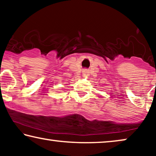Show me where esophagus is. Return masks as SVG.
I'll list each match as a JSON object with an SVG mask.
<instances>
[{"label":"esophagus","mask_w":156,"mask_h":156,"mask_svg":"<svg viewBox=\"0 0 156 156\" xmlns=\"http://www.w3.org/2000/svg\"><path fill=\"white\" fill-rule=\"evenodd\" d=\"M82 72H83V74H84V75H89V71H88V69H83Z\"/></svg>","instance_id":"34e87169"}]
</instances>
